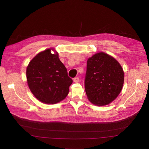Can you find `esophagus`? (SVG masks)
Instances as JSON below:
<instances>
[{"label":"esophagus","instance_id":"34e87169","mask_svg":"<svg viewBox=\"0 0 149 149\" xmlns=\"http://www.w3.org/2000/svg\"><path fill=\"white\" fill-rule=\"evenodd\" d=\"M79 81H80V79H79V77H76L74 78V81L75 83H78Z\"/></svg>","mask_w":149,"mask_h":149}]
</instances>
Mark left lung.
<instances>
[{
	"instance_id": "left-lung-1",
	"label": "left lung",
	"mask_w": 149,
	"mask_h": 149,
	"mask_svg": "<svg viewBox=\"0 0 149 149\" xmlns=\"http://www.w3.org/2000/svg\"><path fill=\"white\" fill-rule=\"evenodd\" d=\"M124 72L114 58L104 52L97 53L87 61L84 79L85 91L91 103L107 105L121 91Z\"/></svg>"
}]
</instances>
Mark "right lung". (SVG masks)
<instances>
[{
  "mask_svg": "<svg viewBox=\"0 0 149 149\" xmlns=\"http://www.w3.org/2000/svg\"><path fill=\"white\" fill-rule=\"evenodd\" d=\"M26 79L31 92L46 104H55L65 99L73 81L58 54H52L51 49L38 54L29 62Z\"/></svg>",
  "mask_w": 149,
  "mask_h": 149,
  "instance_id": "obj_1",
  "label": "right lung"
}]
</instances>
